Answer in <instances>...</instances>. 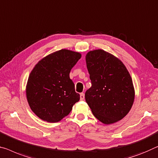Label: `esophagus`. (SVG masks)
I'll list each match as a JSON object with an SVG mask.
<instances>
[{
	"label": "esophagus",
	"instance_id": "1",
	"mask_svg": "<svg viewBox=\"0 0 158 158\" xmlns=\"http://www.w3.org/2000/svg\"><path fill=\"white\" fill-rule=\"evenodd\" d=\"M80 98H81V100H83L85 98V94L83 93H82L80 94Z\"/></svg>",
	"mask_w": 158,
	"mask_h": 158
}]
</instances>
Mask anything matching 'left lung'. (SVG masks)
Here are the masks:
<instances>
[{"label": "left lung", "mask_w": 158, "mask_h": 158, "mask_svg": "<svg viewBox=\"0 0 158 158\" xmlns=\"http://www.w3.org/2000/svg\"><path fill=\"white\" fill-rule=\"evenodd\" d=\"M85 59L92 86L85 98L93 115L105 124L122 119L131 108L135 96L127 68L102 49L88 52Z\"/></svg>", "instance_id": "obj_1"}]
</instances>
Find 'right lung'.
<instances>
[{
  "mask_svg": "<svg viewBox=\"0 0 158 158\" xmlns=\"http://www.w3.org/2000/svg\"><path fill=\"white\" fill-rule=\"evenodd\" d=\"M81 58L79 53L61 49L40 60L31 71L27 98L31 110L41 119L58 122L80 100L69 74Z\"/></svg>",
  "mask_w": 158,
  "mask_h": 158,
  "instance_id": "obj_1",
  "label": "right lung"
}]
</instances>
